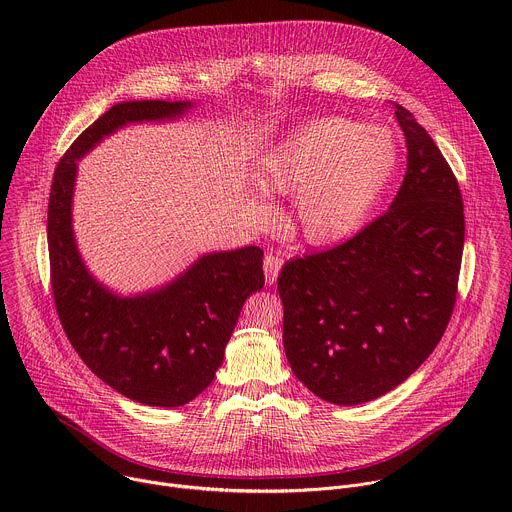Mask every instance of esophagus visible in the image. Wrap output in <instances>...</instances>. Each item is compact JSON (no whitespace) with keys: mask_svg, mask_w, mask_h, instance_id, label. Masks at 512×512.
<instances>
[{"mask_svg":"<svg viewBox=\"0 0 512 512\" xmlns=\"http://www.w3.org/2000/svg\"><path fill=\"white\" fill-rule=\"evenodd\" d=\"M281 265H283V259H281L279 255H273V253L265 255L263 269H265V279H267L269 285L275 283V279H277V275H279V271H281Z\"/></svg>","mask_w":512,"mask_h":512,"instance_id":"34e87169","label":"esophagus"}]
</instances>
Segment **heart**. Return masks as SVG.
<instances>
[{
  "mask_svg": "<svg viewBox=\"0 0 512 512\" xmlns=\"http://www.w3.org/2000/svg\"><path fill=\"white\" fill-rule=\"evenodd\" d=\"M399 168V145L379 125L342 117L308 121L259 158L255 184L267 196H291L289 227L314 247L336 245L369 221ZM253 227L273 221L259 194L243 198Z\"/></svg>",
  "mask_w": 512,
  "mask_h": 512,
  "instance_id": "b5f03b06",
  "label": "heart"
}]
</instances>
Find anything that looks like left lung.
Segmentation results:
<instances>
[{"label":"left lung","mask_w":512,"mask_h":512,"mask_svg":"<svg viewBox=\"0 0 512 512\" xmlns=\"http://www.w3.org/2000/svg\"><path fill=\"white\" fill-rule=\"evenodd\" d=\"M403 184L358 235L291 259L277 277L294 375L334 405L373 401L413 375L452 318L464 251L458 180L413 113Z\"/></svg>","instance_id":"obj_1"}]
</instances>
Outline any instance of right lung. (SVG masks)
<instances>
[{"label":"right lung","instance_id":"1","mask_svg":"<svg viewBox=\"0 0 512 512\" xmlns=\"http://www.w3.org/2000/svg\"><path fill=\"white\" fill-rule=\"evenodd\" d=\"M190 105H113L60 158L48 200L52 296L72 348L103 383L154 407H180L212 383L245 300L265 283L263 251L208 253L166 287L119 298L93 279L77 251L70 223L72 188L77 160L105 135L125 123L180 117Z\"/></svg>","mask_w":512,"mask_h":512}]
</instances>
